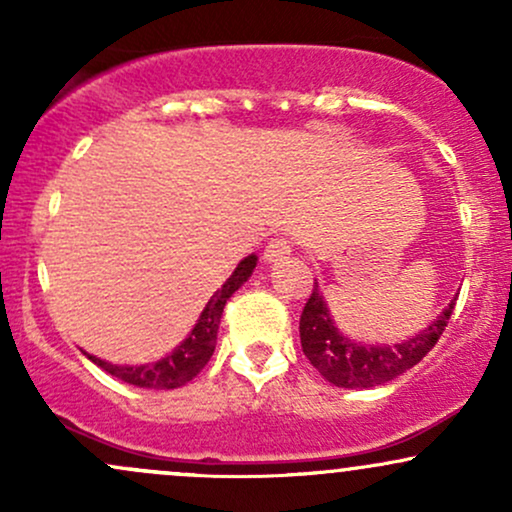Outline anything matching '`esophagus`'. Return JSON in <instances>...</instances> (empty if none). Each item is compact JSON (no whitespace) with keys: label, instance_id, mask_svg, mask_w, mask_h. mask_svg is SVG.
<instances>
[{"label":"esophagus","instance_id":"1","mask_svg":"<svg viewBox=\"0 0 512 512\" xmlns=\"http://www.w3.org/2000/svg\"><path fill=\"white\" fill-rule=\"evenodd\" d=\"M291 255V243L286 238H272L264 248V262H279Z\"/></svg>","mask_w":512,"mask_h":512}]
</instances>
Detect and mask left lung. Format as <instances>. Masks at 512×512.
Wrapping results in <instances>:
<instances>
[{
  "label": "left lung",
  "mask_w": 512,
  "mask_h": 512,
  "mask_svg": "<svg viewBox=\"0 0 512 512\" xmlns=\"http://www.w3.org/2000/svg\"><path fill=\"white\" fill-rule=\"evenodd\" d=\"M457 301V298H455ZM455 301L443 310L438 320H433L424 332L407 342L395 346H366L356 344L339 334L334 327L325 298L313 286L308 303L301 313V346L313 366L327 383L337 387H375L395 380L404 370L424 358L438 344L440 334L448 327V320L455 310Z\"/></svg>",
  "instance_id": "1"
}]
</instances>
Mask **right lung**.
Instances as JSON below:
<instances>
[{"label": "right lung", "instance_id": "add662e5", "mask_svg": "<svg viewBox=\"0 0 512 512\" xmlns=\"http://www.w3.org/2000/svg\"><path fill=\"white\" fill-rule=\"evenodd\" d=\"M257 257L248 255L243 262L238 264L236 272L228 276L226 284L211 296V301L204 308V313L199 315L195 330L190 332V337L182 342L173 354L156 363H146V366H113V363H105L101 358L88 356L96 366H101L105 373L115 375V378L125 380L129 385L137 387H149V390H175V387L190 383L192 378L209 363L211 354H214L216 346V332H219V322L223 305L228 298L236 293L240 286L248 281V276L255 269Z\"/></svg>", "mask_w": 512, "mask_h": 512}]
</instances>
